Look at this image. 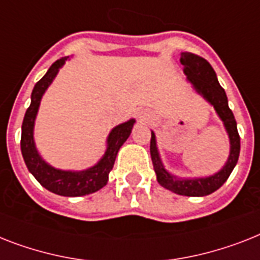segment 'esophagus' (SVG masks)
Masks as SVG:
<instances>
[{"mask_svg":"<svg viewBox=\"0 0 260 260\" xmlns=\"http://www.w3.org/2000/svg\"><path fill=\"white\" fill-rule=\"evenodd\" d=\"M139 117H140L141 121H148V120L151 119V113L147 111H141L139 112Z\"/></svg>","mask_w":260,"mask_h":260,"instance_id":"34e87169","label":"esophagus"}]
</instances>
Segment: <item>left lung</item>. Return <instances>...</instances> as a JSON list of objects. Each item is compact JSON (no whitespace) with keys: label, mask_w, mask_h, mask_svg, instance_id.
Segmentation results:
<instances>
[{"label":"left lung","mask_w":260,"mask_h":260,"mask_svg":"<svg viewBox=\"0 0 260 260\" xmlns=\"http://www.w3.org/2000/svg\"><path fill=\"white\" fill-rule=\"evenodd\" d=\"M181 65L184 67V75L187 80L192 84L193 89L206 99L215 108L218 116L224 124L230 137V156L227 163L219 172L206 176V178L181 179L170 174L164 168L160 160L159 151L156 147V136L151 134V157L153 170L159 184L164 188L183 196H206L219 189L229 179L233 170L235 168L240 152V137L236 128V121L233 111L229 107V100L225 96L224 89L221 88L218 81L216 73L210 62L198 54L183 52L180 57Z\"/></svg>","instance_id":"obj_1"}]
</instances>
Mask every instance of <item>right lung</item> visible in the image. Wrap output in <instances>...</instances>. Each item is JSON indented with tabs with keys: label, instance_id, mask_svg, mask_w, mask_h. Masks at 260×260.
<instances>
[{
	"label": "right lung",
	"instance_id": "right-lung-1",
	"mask_svg": "<svg viewBox=\"0 0 260 260\" xmlns=\"http://www.w3.org/2000/svg\"><path fill=\"white\" fill-rule=\"evenodd\" d=\"M68 57H62L52 64L45 76L40 80L33 88L31 101L26 109L24 121H22V132H21V152L25 160L27 170L40 184L48 191L61 196H84L99 191L107 184L108 175L115 164L116 156L120 147L129 137L131 131L134 128L135 119H131L125 123L115 126L111 131L107 139V151L104 156L99 160L96 166L90 167L85 171H62L49 166L42 159L37 152L33 137L35 120L39 112L40 101L42 94L45 93L48 86L52 84L60 68L65 64Z\"/></svg>",
	"mask_w": 260,
	"mask_h": 260
}]
</instances>
